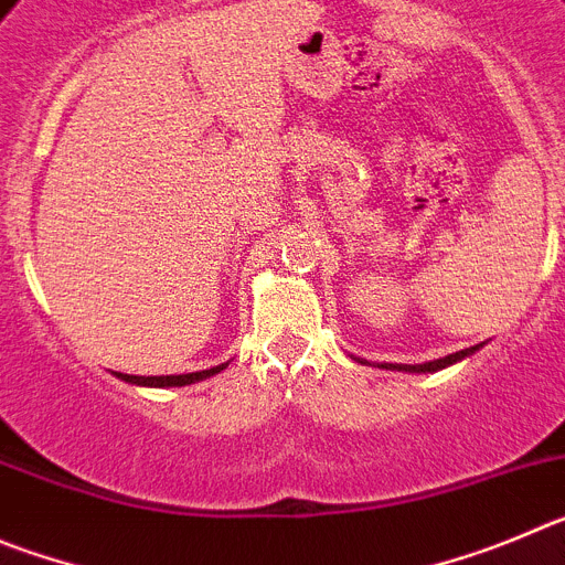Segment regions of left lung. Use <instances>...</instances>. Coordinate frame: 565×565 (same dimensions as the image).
Here are the masks:
<instances>
[{
	"label": "left lung",
	"mask_w": 565,
	"mask_h": 565,
	"mask_svg": "<svg viewBox=\"0 0 565 565\" xmlns=\"http://www.w3.org/2000/svg\"><path fill=\"white\" fill-rule=\"evenodd\" d=\"M476 349H479V345H470V349H461V352H456V354H447V358L430 360V363H419V365H391V363H385L383 369H399V371H439V369H445V365H454L456 360H461V358H467V354H472V352H476Z\"/></svg>",
	"instance_id": "left-lung-1"
}]
</instances>
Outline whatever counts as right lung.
I'll return each instance as SVG.
<instances>
[{
	"mask_svg": "<svg viewBox=\"0 0 565 565\" xmlns=\"http://www.w3.org/2000/svg\"><path fill=\"white\" fill-rule=\"evenodd\" d=\"M227 365V363H225ZM225 365H213V369L207 371H194V374H169V377H131V374H118L120 380H126V383H137V385H157V388H169V385H191L196 383V380H205V377H213V374H220Z\"/></svg>",
	"mask_w": 565,
	"mask_h": 565,
	"instance_id": "obj_1",
	"label": "right lung"
}]
</instances>
